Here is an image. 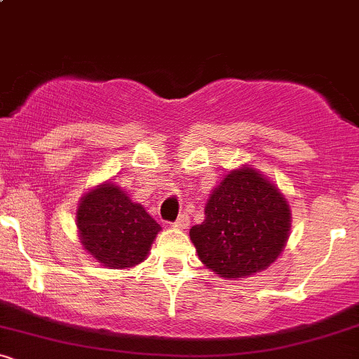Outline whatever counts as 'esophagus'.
<instances>
[{"instance_id":"esophagus-1","label":"esophagus","mask_w":359,"mask_h":359,"mask_svg":"<svg viewBox=\"0 0 359 359\" xmlns=\"http://www.w3.org/2000/svg\"><path fill=\"white\" fill-rule=\"evenodd\" d=\"M189 222H191V221H189L187 214H180L179 219L174 222V228H177V229H187L189 228Z\"/></svg>"}]
</instances>
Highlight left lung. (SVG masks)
Returning a JSON list of instances; mask_svg holds the SVG:
<instances>
[{"label": "left lung", "instance_id": "1", "mask_svg": "<svg viewBox=\"0 0 359 359\" xmlns=\"http://www.w3.org/2000/svg\"><path fill=\"white\" fill-rule=\"evenodd\" d=\"M204 214L189 236L197 257L217 277L238 280L266 270L287 245L292 224L287 197L251 165L224 175Z\"/></svg>", "mask_w": 359, "mask_h": 359}]
</instances>
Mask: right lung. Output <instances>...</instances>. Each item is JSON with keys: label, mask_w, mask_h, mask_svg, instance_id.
Instances as JSON below:
<instances>
[{"label": "right lung", "mask_w": 359, "mask_h": 359, "mask_svg": "<svg viewBox=\"0 0 359 359\" xmlns=\"http://www.w3.org/2000/svg\"><path fill=\"white\" fill-rule=\"evenodd\" d=\"M82 248L106 269H131L145 262L160 224L118 184L106 180L81 197L76 211Z\"/></svg>", "instance_id": "1"}]
</instances>
